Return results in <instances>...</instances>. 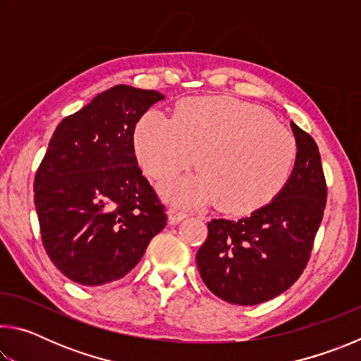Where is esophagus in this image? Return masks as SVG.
Here are the masks:
<instances>
[{"label":"esophagus","mask_w":361,"mask_h":361,"mask_svg":"<svg viewBox=\"0 0 361 361\" xmlns=\"http://www.w3.org/2000/svg\"><path fill=\"white\" fill-rule=\"evenodd\" d=\"M185 218H188V215H186L185 212H181L178 209H170L169 210V223L170 224H178Z\"/></svg>","instance_id":"esophagus-1"}]
</instances>
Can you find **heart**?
I'll use <instances>...</instances> for the list:
<instances>
[{
    "instance_id": "obj_1",
    "label": "heart",
    "mask_w": 361,
    "mask_h": 361,
    "mask_svg": "<svg viewBox=\"0 0 361 361\" xmlns=\"http://www.w3.org/2000/svg\"><path fill=\"white\" fill-rule=\"evenodd\" d=\"M133 148L152 180L170 178L195 161L200 172L162 185L164 197L189 207L218 202L232 215L271 204L288 183L298 151L293 133L266 108L229 95L183 100L173 119L145 113Z\"/></svg>"
}]
</instances>
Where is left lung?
Masks as SVG:
<instances>
[{"instance_id":"1","label":"left lung","mask_w":361,"mask_h":361,"mask_svg":"<svg viewBox=\"0 0 361 361\" xmlns=\"http://www.w3.org/2000/svg\"><path fill=\"white\" fill-rule=\"evenodd\" d=\"M296 161L288 183L271 204L237 221L212 219L195 262L213 295L255 305L282 295L301 276L326 205L319 146L290 122Z\"/></svg>"}]
</instances>
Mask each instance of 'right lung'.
I'll return each mask as SVG.
<instances>
[{"instance_id": "add662e5", "label": "right lung", "mask_w": 361, "mask_h": 361, "mask_svg": "<svg viewBox=\"0 0 361 361\" xmlns=\"http://www.w3.org/2000/svg\"><path fill=\"white\" fill-rule=\"evenodd\" d=\"M156 90L114 85L65 118L35 176V207L49 258L65 277L97 286L119 280L167 224L142 175L133 130Z\"/></svg>"}]
</instances>
